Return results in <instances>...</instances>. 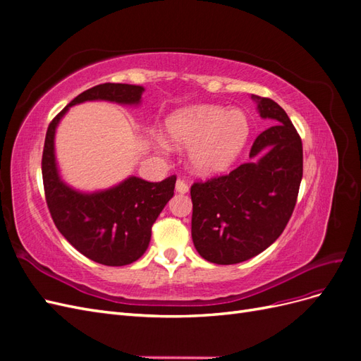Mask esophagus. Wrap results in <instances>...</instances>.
<instances>
[{
  "label": "esophagus",
  "instance_id": "1",
  "mask_svg": "<svg viewBox=\"0 0 361 361\" xmlns=\"http://www.w3.org/2000/svg\"><path fill=\"white\" fill-rule=\"evenodd\" d=\"M174 188H176V192H179V194H187L190 191L188 185L185 183L183 180H180V179L176 180V187H174Z\"/></svg>",
  "mask_w": 361,
  "mask_h": 361
}]
</instances>
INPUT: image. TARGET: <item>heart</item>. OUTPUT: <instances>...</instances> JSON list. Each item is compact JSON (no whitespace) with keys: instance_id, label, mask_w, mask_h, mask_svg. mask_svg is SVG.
<instances>
[{"instance_id":"heart-1","label":"heart","mask_w":361,"mask_h":361,"mask_svg":"<svg viewBox=\"0 0 361 361\" xmlns=\"http://www.w3.org/2000/svg\"><path fill=\"white\" fill-rule=\"evenodd\" d=\"M164 130L169 143L188 149L191 170L211 178L227 171L243 154L250 137V122L238 108L194 105L171 113Z\"/></svg>"}]
</instances>
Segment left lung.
<instances>
[{
    "label": "left lung",
    "mask_w": 361,
    "mask_h": 361,
    "mask_svg": "<svg viewBox=\"0 0 361 361\" xmlns=\"http://www.w3.org/2000/svg\"><path fill=\"white\" fill-rule=\"evenodd\" d=\"M272 126L255 140L250 162L191 187V235L207 262L233 265L267 250L285 231L302 179V143L283 108L251 94Z\"/></svg>",
    "instance_id": "1"
}]
</instances>
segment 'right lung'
<instances>
[{"label":"right lung","instance_id":"right-lung-1","mask_svg":"<svg viewBox=\"0 0 361 361\" xmlns=\"http://www.w3.org/2000/svg\"><path fill=\"white\" fill-rule=\"evenodd\" d=\"M145 87L105 82L82 92L49 123L42 157L47 203L60 233L81 255L106 267H123L145 255L152 226L173 197L176 176L147 182L129 176L106 190L80 191L63 180L56 158V133L69 108L106 101L138 106Z\"/></svg>","mask_w":361,"mask_h":361}]
</instances>
